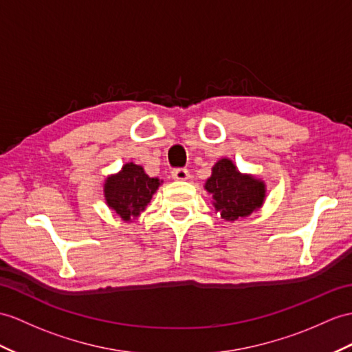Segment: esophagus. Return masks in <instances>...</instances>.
<instances>
[{"mask_svg": "<svg viewBox=\"0 0 352 352\" xmlns=\"http://www.w3.org/2000/svg\"><path fill=\"white\" fill-rule=\"evenodd\" d=\"M171 177H173L175 181H188V179H190V171L186 168H175L171 171Z\"/></svg>", "mask_w": 352, "mask_h": 352, "instance_id": "1", "label": "esophagus"}]
</instances>
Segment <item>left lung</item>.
Listing matches in <instances>:
<instances>
[{
	"instance_id": "obj_1",
	"label": "left lung",
	"mask_w": 352,
	"mask_h": 352,
	"mask_svg": "<svg viewBox=\"0 0 352 352\" xmlns=\"http://www.w3.org/2000/svg\"><path fill=\"white\" fill-rule=\"evenodd\" d=\"M215 210L222 219L237 221L258 210L265 199V184L252 175H243L234 162L221 158L212 167V175L204 184Z\"/></svg>"
}]
</instances>
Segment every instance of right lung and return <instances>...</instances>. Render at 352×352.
Returning <instances> with one entry per match:
<instances>
[{"label":"right lung","instance_id":"add662e5","mask_svg":"<svg viewBox=\"0 0 352 352\" xmlns=\"http://www.w3.org/2000/svg\"><path fill=\"white\" fill-rule=\"evenodd\" d=\"M160 185V179L149 177L142 166L126 162L119 173L106 179L104 199L122 221L133 222L146 209Z\"/></svg>","mask_w":352,"mask_h":352}]
</instances>
